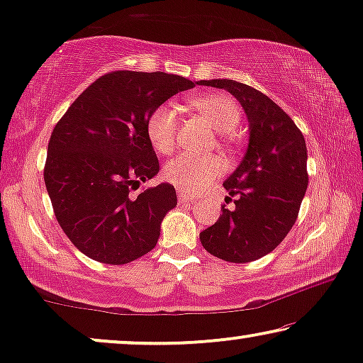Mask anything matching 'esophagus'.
I'll list each match as a JSON object with an SVG mask.
<instances>
[{
    "label": "esophagus",
    "instance_id": "obj_1",
    "mask_svg": "<svg viewBox=\"0 0 363 363\" xmlns=\"http://www.w3.org/2000/svg\"><path fill=\"white\" fill-rule=\"evenodd\" d=\"M178 201H180V203H191L195 200H193V198L188 195L186 191H178Z\"/></svg>",
    "mask_w": 363,
    "mask_h": 363
}]
</instances>
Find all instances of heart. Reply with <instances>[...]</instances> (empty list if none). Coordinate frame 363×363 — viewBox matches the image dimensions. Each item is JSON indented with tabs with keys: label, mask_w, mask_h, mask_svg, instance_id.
I'll return each mask as SVG.
<instances>
[{
	"label": "heart",
	"mask_w": 363,
	"mask_h": 363,
	"mask_svg": "<svg viewBox=\"0 0 363 363\" xmlns=\"http://www.w3.org/2000/svg\"><path fill=\"white\" fill-rule=\"evenodd\" d=\"M191 106L221 133L233 132L241 122V111L236 101L225 94H210L191 99ZM147 137L152 147L162 155L175 150L178 137V111L172 104L153 108L147 118ZM225 170L218 155H193L185 153L167 163L163 175L173 185L185 191H200Z\"/></svg>",
	"instance_id": "b5f03b06"
}]
</instances>
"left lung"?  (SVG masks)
Segmentation results:
<instances>
[{
    "label": "left lung",
    "mask_w": 363,
    "mask_h": 363,
    "mask_svg": "<svg viewBox=\"0 0 363 363\" xmlns=\"http://www.w3.org/2000/svg\"><path fill=\"white\" fill-rule=\"evenodd\" d=\"M198 84L233 94L250 122L247 150L223 183L236 196L235 208L223 205L221 216L200 233V241L223 261H256L276 250L299 215L309 183L304 135L276 102L255 87L231 79Z\"/></svg>",
    "instance_id": "obj_1"
}]
</instances>
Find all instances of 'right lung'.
<instances>
[{
    "label": "right lung",
    "mask_w": 363,
    "mask_h": 363,
    "mask_svg": "<svg viewBox=\"0 0 363 363\" xmlns=\"http://www.w3.org/2000/svg\"><path fill=\"white\" fill-rule=\"evenodd\" d=\"M191 87L195 82L175 74H104L54 127L44 182L62 231L91 259L127 264L155 247L177 193L160 183L132 195L160 170L147 118Z\"/></svg>",
    "instance_id": "1"
}]
</instances>
